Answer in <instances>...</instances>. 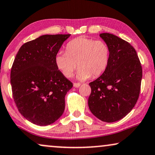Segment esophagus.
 Listing matches in <instances>:
<instances>
[{
  "label": "esophagus",
  "instance_id": "esophagus-1",
  "mask_svg": "<svg viewBox=\"0 0 155 155\" xmlns=\"http://www.w3.org/2000/svg\"><path fill=\"white\" fill-rule=\"evenodd\" d=\"M80 86H81V84H80V83H74V87L78 88V87H79Z\"/></svg>",
  "mask_w": 155,
  "mask_h": 155
}]
</instances>
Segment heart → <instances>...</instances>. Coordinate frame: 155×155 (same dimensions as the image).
I'll return each mask as SVG.
<instances>
[{"instance_id": "b5f03b06", "label": "heart", "mask_w": 155, "mask_h": 155, "mask_svg": "<svg viewBox=\"0 0 155 155\" xmlns=\"http://www.w3.org/2000/svg\"><path fill=\"white\" fill-rule=\"evenodd\" d=\"M66 50L55 57L57 68L66 77L72 76L78 64V79L96 78L106 71L110 61V48L103 40L78 38L68 43Z\"/></svg>"}]
</instances>
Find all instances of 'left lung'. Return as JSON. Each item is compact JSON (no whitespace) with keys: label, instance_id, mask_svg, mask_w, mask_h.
Returning a JSON list of instances; mask_svg holds the SVG:
<instances>
[{"label":"left lung","instance_id":"8db88e82","mask_svg":"<svg viewBox=\"0 0 155 155\" xmlns=\"http://www.w3.org/2000/svg\"><path fill=\"white\" fill-rule=\"evenodd\" d=\"M100 37L110 48V61L103 74L89 83L90 110L99 120L113 123L130 112L139 98L142 77L141 63L129 42L110 33Z\"/></svg>","mask_w":155,"mask_h":155}]
</instances>
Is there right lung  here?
<instances>
[{
    "instance_id": "right-lung-1",
    "label": "right lung",
    "mask_w": 155,
    "mask_h": 155,
    "mask_svg": "<svg viewBox=\"0 0 155 155\" xmlns=\"http://www.w3.org/2000/svg\"><path fill=\"white\" fill-rule=\"evenodd\" d=\"M70 35H45L20 47L10 71L14 101L22 116L45 126L58 120L73 84L61 74L55 57Z\"/></svg>"
}]
</instances>
